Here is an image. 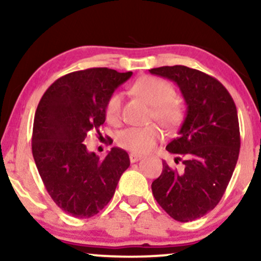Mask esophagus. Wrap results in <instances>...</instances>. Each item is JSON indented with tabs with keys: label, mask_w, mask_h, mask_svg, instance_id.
<instances>
[{
	"label": "esophagus",
	"mask_w": 261,
	"mask_h": 261,
	"mask_svg": "<svg viewBox=\"0 0 261 261\" xmlns=\"http://www.w3.org/2000/svg\"><path fill=\"white\" fill-rule=\"evenodd\" d=\"M128 158H130V162H131V163H135V162L140 161L141 158H142V155H141V154H137V153H130V155H128Z\"/></svg>",
	"instance_id": "1"
}]
</instances>
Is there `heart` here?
Wrapping results in <instances>:
<instances>
[{"label":"heart","instance_id":"heart-1","mask_svg":"<svg viewBox=\"0 0 261 261\" xmlns=\"http://www.w3.org/2000/svg\"><path fill=\"white\" fill-rule=\"evenodd\" d=\"M133 92L152 106L151 118L161 122L168 130H175L184 120V106L175 98V89L167 81L155 76H143L133 85ZM122 94L113 93L108 98L104 114L108 122L118 125L121 121ZM163 137V131L157 124L147 126L125 128L119 133L116 142L120 147L135 153L152 151Z\"/></svg>","mask_w":261,"mask_h":261}]
</instances>
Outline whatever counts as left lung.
Returning a JSON list of instances; mask_svg holds the SVG:
<instances>
[{"instance_id":"left-lung-1","label":"left lung","mask_w":261,"mask_h":261,"mask_svg":"<svg viewBox=\"0 0 261 261\" xmlns=\"http://www.w3.org/2000/svg\"><path fill=\"white\" fill-rule=\"evenodd\" d=\"M149 72L174 81L188 106L179 136L166 147L184 167L163 162L152 193L170 217L190 222L216 207L234 172L241 148L237 108L220 81L195 68L163 66Z\"/></svg>"}]
</instances>
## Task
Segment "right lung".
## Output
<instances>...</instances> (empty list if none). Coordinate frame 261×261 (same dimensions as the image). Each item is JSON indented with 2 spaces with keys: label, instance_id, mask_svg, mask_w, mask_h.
I'll return each mask as SVG.
<instances>
[{
  "label": "right lung",
  "instance_id": "obj_1",
  "mask_svg": "<svg viewBox=\"0 0 261 261\" xmlns=\"http://www.w3.org/2000/svg\"><path fill=\"white\" fill-rule=\"evenodd\" d=\"M131 74L107 67L76 71L56 80L39 101L33 157L54 202L71 216L89 218L106 207L130 166L124 149L113 147L99 158L83 141L89 131L99 134L108 98Z\"/></svg>",
  "mask_w": 261,
  "mask_h": 261
}]
</instances>
